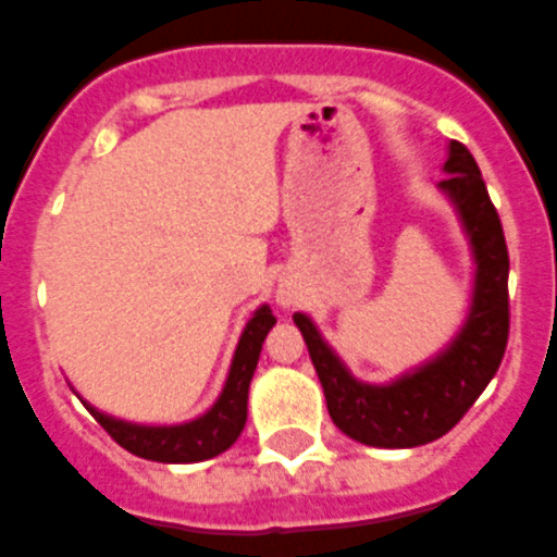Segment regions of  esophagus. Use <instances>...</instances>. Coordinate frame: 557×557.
I'll return each mask as SVG.
<instances>
[{"instance_id":"34e87169","label":"esophagus","mask_w":557,"mask_h":557,"mask_svg":"<svg viewBox=\"0 0 557 557\" xmlns=\"http://www.w3.org/2000/svg\"><path fill=\"white\" fill-rule=\"evenodd\" d=\"M297 300H300V288H297L292 280H280V286H277L280 307H295Z\"/></svg>"}]
</instances>
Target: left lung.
Returning <instances> with one entry per match:
<instances>
[{"instance_id":"8db88e82","label":"left lung","mask_w":557,"mask_h":557,"mask_svg":"<svg viewBox=\"0 0 557 557\" xmlns=\"http://www.w3.org/2000/svg\"><path fill=\"white\" fill-rule=\"evenodd\" d=\"M438 189L453 203L473 253V292L458 333L438 354L388 382H364L326 345L307 312H295L324 385L326 411L347 438L382 449H409L447 435L485 392L508 345V248L476 160L449 143Z\"/></svg>"}]
</instances>
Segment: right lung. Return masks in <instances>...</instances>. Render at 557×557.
Segmentation results:
<instances>
[{
	"mask_svg": "<svg viewBox=\"0 0 557 557\" xmlns=\"http://www.w3.org/2000/svg\"><path fill=\"white\" fill-rule=\"evenodd\" d=\"M277 318L271 315L269 304L257 307V312L248 318L242 330L239 345L233 354L231 371L224 380L222 394L215 397L210 409L186 423H169V426H148V423H131V420L104 414L96 406L84 400L90 414L108 430V435L119 447L134 453L148 461H163V465H193V461H207L231 449L236 438L245 430L248 420V388L260 362V350L271 326Z\"/></svg>",
	"mask_w": 557,
	"mask_h": 557,
	"instance_id": "add662e5",
	"label": "right lung"
}]
</instances>
